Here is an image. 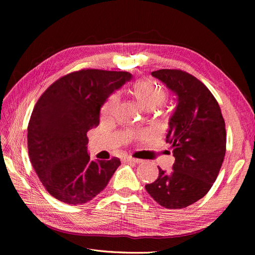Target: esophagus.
Segmentation results:
<instances>
[{"mask_svg":"<svg viewBox=\"0 0 255 255\" xmlns=\"http://www.w3.org/2000/svg\"><path fill=\"white\" fill-rule=\"evenodd\" d=\"M125 161H128V163H135V164H138V163H141V159H138V158H134V157H126L125 158Z\"/></svg>","mask_w":255,"mask_h":255,"instance_id":"obj_1","label":"esophagus"}]
</instances>
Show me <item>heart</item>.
Masks as SVG:
<instances>
[{"instance_id": "1", "label": "heart", "mask_w": 255, "mask_h": 255, "mask_svg": "<svg viewBox=\"0 0 255 255\" xmlns=\"http://www.w3.org/2000/svg\"><path fill=\"white\" fill-rule=\"evenodd\" d=\"M130 94L135 98L137 103L140 105L141 109L145 111L154 110L165 101L166 94L164 89L156 83L150 80H139L136 81L132 87H130ZM119 103V96L113 95L109 98L103 106L102 115L103 117L109 119L113 117V115L117 109Z\"/></svg>"}]
</instances>
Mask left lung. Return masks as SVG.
<instances>
[{"instance_id":"1","label":"left lung","mask_w":255,"mask_h":255,"mask_svg":"<svg viewBox=\"0 0 255 255\" xmlns=\"http://www.w3.org/2000/svg\"><path fill=\"white\" fill-rule=\"evenodd\" d=\"M151 74L175 96L166 135L175 160L170 173L158 167L156 181L145 189L159 205L179 210L203 198L217 179L226 155V123L212 92L194 75L174 69Z\"/></svg>"}]
</instances>
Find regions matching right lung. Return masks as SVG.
Masks as SVG:
<instances>
[{"instance_id":"right-lung-1","label":"right lung","mask_w":255,"mask_h":255,"mask_svg":"<svg viewBox=\"0 0 255 255\" xmlns=\"http://www.w3.org/2000/svg\"><path fill=\"white\" fill-rule=\"evenodd\" d=\"M132 80L125 71L83 69L69 73L38 100L27 127L29 160L49 194L83 204L109 184L121 161L91 160L87 132L99 126L100 110L115 90Z\"/></svg>"}]
</instances>
